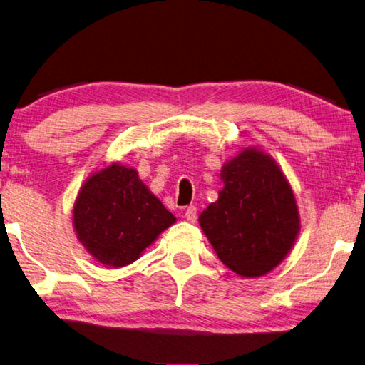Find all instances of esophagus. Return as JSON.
<instances>
[{
    "mask_svg": "<svg viewBox=\"0 0 365 365\" xmlns=\"http://www.w3.org/2000/svg\"><path fill=\"white\" fill-rule=\"evenodd\" d=\"M196 207L195 205H190V207L185 210V218H187L188 222H191V223H195L196 222V217H197V214H196Z\"/></svg>",
    "mask_w": 365,
    "mask_h": 365,
    "instance_id": "esophagus-1",
    "label": "esophagus"
}]
</instances>
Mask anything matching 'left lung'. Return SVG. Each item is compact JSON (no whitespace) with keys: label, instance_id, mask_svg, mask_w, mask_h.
Returning <instances> with one entry per match:
<instances>
[{"label":"left lung","instance_id":"left-lung-1","mask_svg":"<svg viewBox=\"0 0 365 365\" xmlns=\"http://www.w3.org/2000/svg\"><path fill=\"white\" fill-rule=\"evenodd\" d=\"M218 200L200 225L225 267L260 277L289 255L300 231L294 190L273 156L246 147L223 164Z\"/></svg>","mask_w":365,"mask_h":365}]
</instances>
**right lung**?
Segmentation results:
<instances>
[{
	"instance_id": "obj_1",
	"label": "right lung",
	"mask_w": 365,
	"mask_h": 365,
	"mask_svg": "<svg viewBox=\"0 0 365 365\" xmlns=\"http://www.w3.org/2000/svg\"><path fill=\"white\" fill-rule=\"evenodd\" d=\"M175 220L138 172L121 163L92 172L73 204L78 241L108 268H123L138 260Z\"/></svg>"
}]
</instances>
